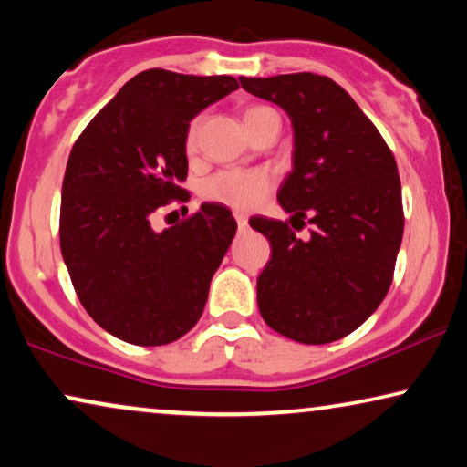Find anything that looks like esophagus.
Returning a JSON list of instances; mask_svg holds the SVG:
<instances>
[{
	"label": "esophagus",
	"mask_w": 467,
	"mask_h": 467,
	"mask_svg": "<svg viewBox=\"0 0 467 467\" xmlns=\"http://www.w3.org/2000/svg\"><path fill=\"white\" fill-rule=\"evenodd\" d=\"M235 223H238L240 229H246L248 227V219L244 214H235Z\"/></svg>",
	"instance_id": "34e87169"
}]
</instances>
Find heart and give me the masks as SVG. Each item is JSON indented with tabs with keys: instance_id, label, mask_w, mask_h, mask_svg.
Returning a JSON list of instances; mask_svg holds the SVG:
<instances>
[{
	"instance_id": "b5f03b06",
	"label": "heart",
	"mask_w": 467,
	"mask_h": 467,
	"mask_svg": "<svg viewBox=\"0 0 467 467\" xmlns=\"http://www.w3.org/2000/svg\"><path fill=\"white\" fill-rule=\"evenodd\" d=\"M264 110V108H253L246 112V119L251 114ZM197 133H200V119H195L189 125L187 131V150L193 152L197 146ZM272 187V178L265 171L259 170H225L219 174L210 176L202 184V195L210 202L225 203L234 210H251L259 206Z\"/></svg>"
}]
</instances>
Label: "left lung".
<instances>
[{
	"label": "left lung",
	"mask_w": 467,
	"mask_h": 467,
	"mask_svg": "<svg viewBox=\"0 0 467 467\" xmlns=\"http://www.w3.org/2000/svg\"><path fill=\"white\" fill-rule=\"evenodd\" d=\"M240 85L283 108L293 127V170L278 189L291 219H251L272 246L257 278L259 312L296 342H336L391 286L404 234L398 163L372 120L327 76H242ZM306 215L313 232L304 243L295 229Z\"/></svg>",
	"instance_id": "1"
}]
</instances>
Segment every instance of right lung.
I'll list each match as a JSON object with an SVG mask.
<instances>
[{
  "instance_id": "1",
  "label": "right lung",
  "mask_w": 467,
  "mask_h": 467,
  "mask_svg": "<svg viewBox=\"0 0 467 467\" xmlns=\"http://www.w3.org/2000/svg\"><path fill=\"white\" fill-rule=\"evenodd\" d=\"M235 88L234 76L146 69L95 114L69 152L61 254L88 317L119 340L161 347L200 321L238 225L219 203H202L163 232L150 216L171 200L187 202L189 123Z\"/></svg>"
}]
</instances>
